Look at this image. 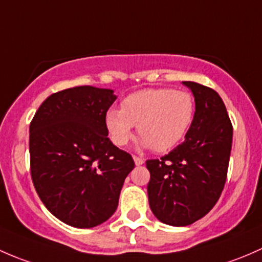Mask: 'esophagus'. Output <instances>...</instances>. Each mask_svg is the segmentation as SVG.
<instances>
[{"label": "esophagus", "mask_w": 262, "mask_h": 262, "mask_svg": "<svg viewBox=\"0 0 262 262\" xmlns=\"http://www.w3.org/2000/svg\"><path fill=\"white\" fill-rule=\"evenodd\" d=\"M134 161H135V164H136V165H142L145 160L142 158H140V156L134 155Z\"/></svg>", "instance_id": "34e87169"}]
</instances>
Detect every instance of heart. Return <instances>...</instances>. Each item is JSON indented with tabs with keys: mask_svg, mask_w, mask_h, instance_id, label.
I'll return each instance as SVG.
<instances>
[{
	"mask_svg": "<svg viewBox=\"0 0 262 262\" xmlns=\"http://www.w3.org/2000/svg\"><path fill=\"white\" fill-rule=\"evenodd\" d=\"M195 118V99L188 91L149 88L126 97L121 110L106 113L112 142L125 146L137 126L142 145L158 152L174 149L187 137Z\"/></svg>",
	"mask_w": 262,
	"mask_h": 262,
	"instance_id": "heart-1",
	"label": "heart"
}]
</instances>
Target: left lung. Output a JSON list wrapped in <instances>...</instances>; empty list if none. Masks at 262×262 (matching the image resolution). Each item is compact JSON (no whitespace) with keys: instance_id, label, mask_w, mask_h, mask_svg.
I'll list each match as a JSON object with an SVG mask.
<instances>
[{"instance_id":"1","label":"left lung","mask_w":262,"mask_h":262,"mask_svg":"<svg viewBox=\"0 0 262 262\" xmlns=\"http://www.w3.org/2000/svg\"><path fill=\"white\" fill-rule=\"evenodd\" d=\"M195 99V118L185 141L160 159L146 160L149 204L165 225L188 226L207 214L227 179L233 127L220 94L183 82Z\"/></svg>"}]
</instances>
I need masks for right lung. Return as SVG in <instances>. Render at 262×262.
Here are the masks:
<instances>
[{"label":"right lung","instance_id":"obj_1","mask_svg":"<svg viewBox=\"0 0 262 262\" xmlns=\"http://www.w3.org/2000/svg\"><path fill=\"white\" fill-rule=\"evenodd\" d=\"M112 90L79 85L53 93L30 122V172L51 214L91 228L115 213L123 182L135 168L128 152L108 139Z\"/></svg>","mask_w":262,"mask_h":262}]
</instances>
